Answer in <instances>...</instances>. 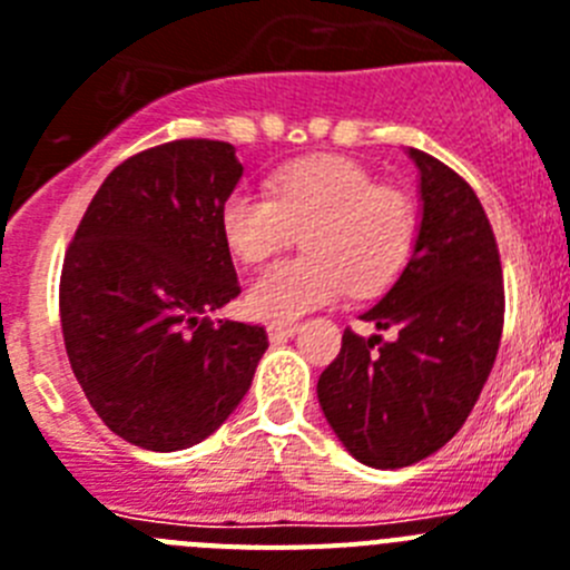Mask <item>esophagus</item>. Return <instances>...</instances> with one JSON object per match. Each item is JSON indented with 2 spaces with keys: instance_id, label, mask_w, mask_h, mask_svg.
<instances>
[{
  "instance_id": "1",
  "label": "esophagus",
  "mask_w": 570,
  "mask_h": 570,
  "mask_svg": "<svg viewBox=\"0 0 570 570\" xmlns=\"http://www.w3.org/2000/svg\"><path fill=\"white\" fill-rule=\"evenodd\" d=\"M266 333H269L272 344H281V341H289L292 335L298 333V324H269L266 326Z\"/></svg>"
}]
</instances>
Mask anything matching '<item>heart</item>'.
Wrapping results in <instances>:
<instances>
[{
  "label": "heart",
  "mask_w": 570,
  "mask_h": 570,
  "mask_svg": "<svg viewBox=\"0 0 570 570\" xmlns=\"http://www.w3.org/2000/svg\"><path fill=\"white\" fill-rule=\"evenodd\" d=\"M217 224L226 249L249 266L301 232L304 255L261 272L244 295L246 313L272 324L333 304L346 289L379 295L402 275L419 240L413 197L335 155L284 166L269 180V197L232 191Z\"/></svg>",
  "instance_id": "obj_1"
}]
</instances>
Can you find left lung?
<instances>
[{
    "label": "left lung",
    "instance_id": "8db88e82",
    "mask_svg": "<svg viewBox=\"0 0 570 570\" xmlns=\"http://www.w3.org/2000/svg\"><path fill=\"white\" fill-rule=\"evenodd\" d=\"M422 220L413 257L361 315L393 338L346 330L318 379L326 422L361 464L407 468L453 439L491 375L504 321L497 237L476 191L442 160L407 148Z\"/></svg>",
    "mask_w": 570,
    "mask_h": 570
}]
</instances>
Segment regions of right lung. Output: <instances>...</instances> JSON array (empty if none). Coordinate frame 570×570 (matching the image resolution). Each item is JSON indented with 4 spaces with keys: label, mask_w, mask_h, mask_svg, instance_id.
<instances>
[{
    "label": "right lung",
    "mask_w": 570,
    "mask_h": 570,
    "mask_svg": "<svg viewBox=\"0 0 570 570\" xmlns=\"http://www.w3.org/2000/svg\"><path fill=\"white\" fill-rule=\"evenodd\" d=\"M244 166L220 140H175L114 168L59 278L79 387L108 430L142 450H186L240 404L264 326L209 315L237 298L220 206Z\"/></svg>",
    "instance_id": "right-lung-1"
}]
</instances>
